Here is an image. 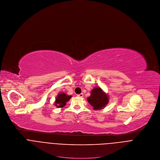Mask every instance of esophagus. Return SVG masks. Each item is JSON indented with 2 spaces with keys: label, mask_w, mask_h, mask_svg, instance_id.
<instances>
[{
  "label": "esophagus",
  "mask_w": 160,
  "mask_h": 160,
  "mask_svg": "<svg viewBox=\"0 0 160 160\" xmlns=\"http://www.w3.org/2000/svg\"><path fill=\"white\" fill-rule=\"evenodd\" d=\"M78 97H80V98H82V97H83V94H82V93H81V94H78V95H77Z\"/></svg>",
  "instance_id": "1"
}]
</instances>
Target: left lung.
<instances>
[{
  "label": "left lung",
  "mask_w": 160,
  "mask_h": 160,
  "mask_svg": "<svg viewBox=\"0 0 160 160\" xmlns=\"http://www.w3.org/2000/svg\"><path fill=\"white\" fill-rule=\"evenodd\" d=\"M109 96L99 87H96L91 90L90 96L87 98V101L93 107L94 110H101L105 108L109 102Z\"/></svg>",
  "instance_id": "8db88e82"
}]
</instances>
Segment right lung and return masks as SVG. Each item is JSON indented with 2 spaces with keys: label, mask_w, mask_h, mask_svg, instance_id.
<instances>
[{
  "label": "right lung",
  "mask_w": 160,
  "mask_h": 160,
  "mask_svg": "<svg viewBox=\"0 0 160 160\" xmlns=\"http://www.w3.org/2000/svg\"><path fill=\"white\" fill-rule=\"evenodd\" d=\"M72 96H68L66 93L61 92L58 94L54 101V106L58 108H63L68 101L72 98Z\"/></svg>",
  "instance_id": "right-lung-1"
}]
</instances>
